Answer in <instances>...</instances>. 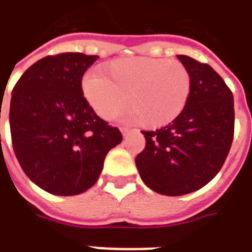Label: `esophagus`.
<instances>
[{
  "label": "esophagus",
  "instance_id": "1",
  "mask_svg": "<svg viewBox=\"0 0 252 252\" xmlns=\"http://www.w3.org/2000/svg\"><path fill=\"white\" fill-rule=\"evenodd\" d=\"M120 131H121V133H123V136H124V137H126V136L131 133L132 129H129V128H126V126H123Z\"/></svg>",
  "mask_w": 252,
  "mask_h": 252
}]
</instances>
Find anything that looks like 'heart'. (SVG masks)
<instances>
[{"label": "heart", "mask_w": 252, "mask_h": 252, "mask_svg": "<svg viewBox=\"0 0 252 252\" xmlns=\"http://www.w3.org/2000/svg\"><path fill=\"white\" fill-rule=\"evenodd\" d=\"M191 74L179 61L152 57H121L89 72L81 92L93 112L113 120L126 108L123 120L159 128L183 112L191 94Z\"/></svg>", "instance_id": "obj_1"}]
</instances>
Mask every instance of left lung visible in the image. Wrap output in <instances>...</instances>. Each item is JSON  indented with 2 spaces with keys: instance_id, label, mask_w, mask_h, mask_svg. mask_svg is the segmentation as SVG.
Listing matches in <instances>:
<instances>
[{
  "instance_id": "8db88e82",
  "label": "left lung",
  "mask_w": 252,
  "mask_h": 252,
  "mask_svg": "<svg viewBox=\"0 0 252 252\" xmlns=\"http://www.w3.org/2000/svg\"><path fill=\"white\" fill-rule=\"evenodd\" d=\"M191 74L183 112L164 128L143 131L144 151L136 156L141 180L152 191L182 196L210 183L220 171L234 136V97L207 64L179 55Z\"/></svg>"
}]
</instances>
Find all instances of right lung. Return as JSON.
Here are the masks:
<instances>
[{
  "label": "right lung",
  "instance_id": "right-lung-1",
  "mask_svg": "<svg viewBox=\"0 0 252 252\" xmlns=\"http://www.w3.org/2000/svg\"><path fill=\"white\" fill-rule=\"evenodd\" d=\"M97 59L46 56L22 74L12 92L9 123L17 160L33 183L53 195L72 196L92 187L107 154L123 140L81 92L83 74Z\"/></svg>",
  "mask_w": 252,
  "mask_h": 252
}]
</instances>
